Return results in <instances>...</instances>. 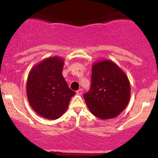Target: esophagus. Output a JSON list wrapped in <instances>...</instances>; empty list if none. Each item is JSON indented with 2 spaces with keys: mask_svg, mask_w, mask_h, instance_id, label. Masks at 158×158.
Here are the masks:
<instances>
[{
  "mask_svg": "<svg viewBox=\"0 0 158 158\" xmlns=\"http://www.w3.org/2000/svg\"><path fill=\"white\" fill-rule=\"evenodd\" d=\"M76 94H78V95H81L82 94H83V90H82V89L77 90V91H76Z\"/></svg>",
  "mask_w": 158,
  "mask_h": 158,
  "instance_id": "34e87169",
  "label": "esophagus"
}]
</instances>
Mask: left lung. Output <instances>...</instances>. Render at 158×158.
<instances>
[{
	"mask_svg": "<svg viewBox=\"0 0 158 158\" xmlns=\"http://www.w3.org/2000/svg\"><path fill=\"white\" fill-rule=\"evenodd\" d=\"M130 95L128 77L115 62L105 59L93 64L91 86L83 97L94 116L103 120L116 117L128 105Z\"/></svg>",
	"mask_w": 158,
	"mask_h": 158,
	"instance_id": "8db88e82",
	"label": "left lung"
}]
</instances>
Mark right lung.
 Returning a JSON list of instances; mask_svg holds the SVG:
<instances>
[{
    "instance_id": "obj_1",
    "label": "right lung",
    "mask_w": 158,
    "mask_h": 158,
    "mask_svg": "<svg viewBox=\"0 0 158 158\" xmlns=\"http://www.w3.org/2000/svg\"><path fill=\"white\" fill-rule=\"evenodd\" d=\"M64 64L63 58L59 56L47 57L36 64L28 75V101L39 116L47 119L61 117L75 94L62 74Z\"/></svg>"
}]
</instances>
